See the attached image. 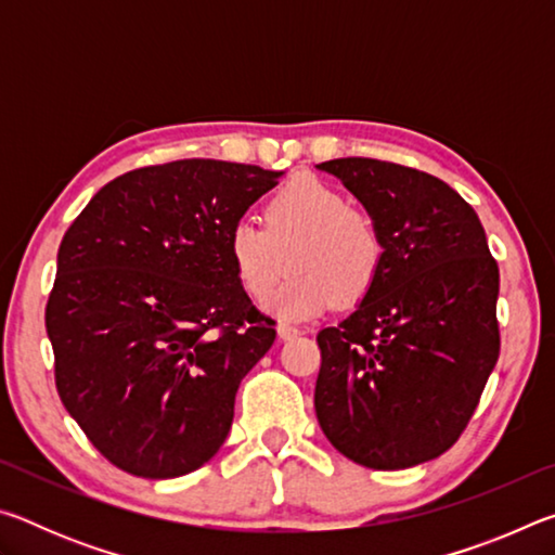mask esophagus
<instances>
[{
	"label": "esophagus",
	"instance_id": "esophagus-1",
	"mask_svg": "<svg viewBox=\"0 0 555 555\" xmlns=\"http://www.w3.org/2000/svg\"><path fill=\"white\" fill-rule=\"evenodd\" d=\"M276 333H279V340H294V337L300 335V331L296 325H288V323H279L276 325Z\"/></svg>",
	"mask_w": 555,
	"mask_h": 555
}]
</instances>
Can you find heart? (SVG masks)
<instances>
[{
  "label": "heart",
  "instance_id": "heart-1",
  "mask_svg": "<svg viewBox=\"0 0 555 555\" xmlns=\"http://www.w3.org/2000/svg\"><path fill=\"white\" fill-rule=\"evenodd\" d=\"M264 224L240 218L228 234V255L242 291L264 296V311L286 321L325 313L333 300L354 306L377 284L384 240L370 215L352 210L340 191L313 176L286 183L267 203Z\"/></svg>",
  "mask_w": 555,
  "mask_h": 555
}]
</instances>
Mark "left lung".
Masks as SVG:
<instances>
[{
    "instance_id": "8db88e82",
    "label": "left lung",
    "mask_w": 555,
    "mask_h": 555,
    "mask_svg": "<svg viewBox=\"0 0 555 555\" xmlns=\"http://www.w3.org/2000/svg\"><path fill=\"white\" fill-rule=\"evenodd\" d=\"M315 168L340 178L384 240L377 284L318 333V424L357 465L428 463L463 434L500 357V269L482 222L416 168L360 156Z\"/></svg>"
}]
</instances>
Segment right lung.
<instances>
[{"mask_svg":"<svg viewBox=\"0 0 555 555\" xmlns=\"http://www.w3.org/2000/svg\"><path fill=\"white\" fill-rule=\"evenodd\" d=\"M284 171L185 158L100 188L65 232L46 306L65 411L112 465L149 480L198 469L234 393L274 345L228 234Z\"/></svg>","mask_w":555,"mask_h":555,"instance_id":"1","label":"right lung"}]
</instances>
